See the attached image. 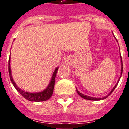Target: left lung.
Returning <instances> with one entry per match:
<instances>
[{"label":"left lung","instance_id":"1","mask_svg":"<svg viewBox=\"0 0 129 129\" xmlns=\"http://www.w3.org/2000/svg\"><path fill=\"white\" fill-rule=\"evenodd\" d=\"M117 42H118V41H117ZM120 60H121V72H120V77H119L118 80V82L116 83V84L114 86V87L112 88V90L110 92H109V93L107 94V95H106L105 96H104V97H101V98H99V97H92V96H88V95H85V94H84L81 93L80 92H79V91L77 90V89L76 88V91H77V94H79L81 97L84 98V99H88V100H91V101H100V100H103V99H106L107 97H108L112 93V92L114 91V90L115 88H116V87L117 86V85H118V84L119 81H120V79L121 76H122V71H123V65H122V57H121L120 56Z\"/></svg>","mask_w":129,"mask_h":129}]
</instances>
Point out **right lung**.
Returning a JSON list of instances; mask_svg holds the SVG:
<instances>
[{"mask_svg": "<svg viewBox=\"0 0 129 129\" xmlns=\"http://www.w3.org/2000/svg\"><path fill=\"white\" fill-rule=\"evenodd\" d=\"M10 61L11 57H9V77H10L11 82L13 84V86L15 87V88L17 90V92L22 96H24L26 99L30 101H35V102L45 101H47V99H49L52 96L54 88L55 78H56L57 71H58V69L59 68L58 67H57L55 69V70H54V73L52 74V78H51L50 83H49V84L47 85V86L43 90L41 91V92H25L24 90L20 88L19 87L17 86L16 83L14 82L13 77H12V74H11Z\"/></svg>", "mask_w": 129, "mask_h": 129, "instance_id": "obj_1", "label": "right lung"}]
</instances>
